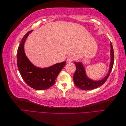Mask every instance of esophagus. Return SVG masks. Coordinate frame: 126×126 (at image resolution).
I'll return each mask as SVG.
<instances>
[{"instance_id":"34e87169","label":"esophagus","mask_w":126,"mask_h":126,"mask_svg":"<svg viewBox=\"0 0 126 126\" xmlns=\"http://www.w3.org/2000/svg\"><path fill=\"white\" fill-rule=\"evenodd\" d=\"M74 60V57H72V56H69V57H68L67 59V62L68 63H69L73 62Z\"/></svg>"}]
</instances>
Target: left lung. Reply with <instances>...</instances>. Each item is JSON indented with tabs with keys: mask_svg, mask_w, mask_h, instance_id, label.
Here are the masks:
<instances>
[{
	"mask_svg": "<svg viewBox=\"0 0 126 126\" xmlns=\"http://www.w3.org/2000/svg\"><path fill=\"white\" fill-rule=\"evenodd\" d=\"M110 56H111V61L110 63V67L108 73L105 78L100 80L94 81L93 80L89 79L87 77L84 67L80 62H75V64L76 67V70L74 75V82L75 85L79 89L84 90H89L101 86L106 81L110 74L114 62V53L113 47L111 43H110Z\"/></svg>",
	"mask_w": 126,
	"mask_h": 126,
	"instance_id": "8db88e82",
	"label": "left lung"
}]
</instances>
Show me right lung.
<instances>
[{
	"mask_svg": "<svg viewBox=\"0 0 126 126\" xmlns=\"http://www.w3.org/2000/svg\"><path fill=\"white\" fill-rule=\"evenodd\" d=\"M28 32L22 38L19 46L17 53V66L21 77L29 86L36 90H46L55 84V80L66 64L63 62L45 68L36 67L26 57L24 44L29 34Z\"/></svg>",
	"mask_w": 126,
	"mask_h": 126,
	"instance_id": "1",
	"label": "right lung"
}]
</instances>
